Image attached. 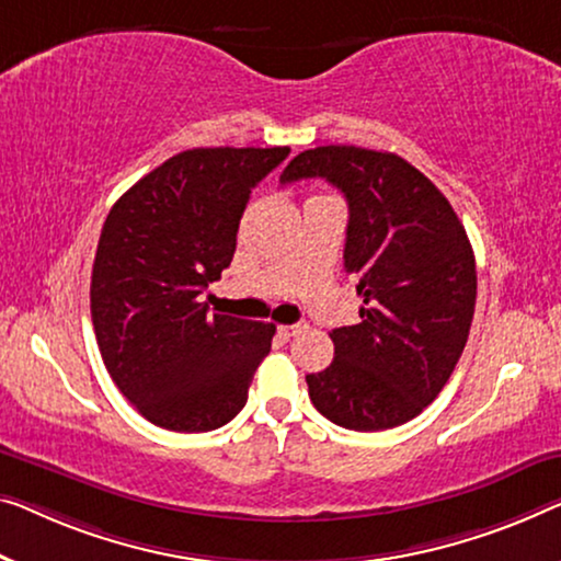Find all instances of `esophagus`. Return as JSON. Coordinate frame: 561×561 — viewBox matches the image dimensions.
Segmentation results:
<instances>
[{
    "label": "esophagus",
    "mask_w": 561,
    "mask_h": 561,
    "mask_svg": "<svg viewBox=\"0 0 561 561\" xmlns=\"http://www.w3.org/2000/svg\"><path fill=\"white\" fill-rule=\"evenodd\" d=\"M305 328L302 324H279L277 328V332H279V337H284V340H289V337H295V334H299L302 332Z\"/></svg>",
    "instance_id": "34e87169"
}]
</instances>
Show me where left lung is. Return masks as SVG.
Masks as SVG:
<instances>
[{"mask_svg":"<svg viewBox=\"0 0 561 561\" xmlns=\"http://www.w3.org/2000/svg\"><path fill=\"white\" fill-rule=\"evenodd\" d=\"M324 179L347 198L345 272L360 322L330 332L334 360L307 375L309 398L350 431L403 425L436 400L461 357L476 307V259L448 198L396 153L320 146L282 183Z\"/></svg>","mask_w":561,"mask_h":561,"instance_id":"8db88e82","label":"left lung"}]
</instances>
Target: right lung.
Segmentation results:
<instances>
[{"label":"right lung","mask_w":561,"mask_h":561,"mask_svg":"<svg viewBox=\"0 0 561 561\" xmlns=\"http://www.w3.org/2000/svg\"><path fill=\"white\" fill-rule=\"evenodd\" d=\"M287 156V146L183 150L107 214L90 282L93 328L113 382L153 425L214 431L247 403L277 328L208 314L198 297L231 264L252 188Z\"/></svg>","instance_id":"right-lung-1"}]
</instances>
